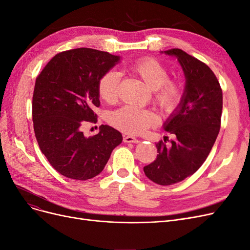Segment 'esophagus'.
<instances>
[{
  "label": "esophagus",
  "instance_id": "1",
  "mask_svg": "<svg viewBox=\"0 0 250 250\" xmlns=\"http://www.w3.org/2000/svg\"><path fill=\"white\" fill-rule=\"evenodd\" d=\"M124 142H125V143H139L140 141L133 136H125L124 138Z\"/></svg>",
  "mask_w": 250,
  "mask_h": 250
}]
</instances>
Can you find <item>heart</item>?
Segmentation results:
<instances>
[{
    "label": "heart",
    "mask_w": 250,
    "mask_h": 250,
    "mask_svg": "<svg viewBox=\"0 0 250 250\" xmlns=\"http://www.w3.org/2000/svg\"><path fill=\"white\" fill-rule=\"evenodd\" d=\"M131 70L149 89L153 90V100L166 112H172L182 100V86L178 81L168 80V70L153 59H143L131 66ZM119 76L109 71L98 83V94L102 100L113 102L118 94ZM109 123L126 134L137 135L156 124V116L149 110L125 106L109 115Z\"/></svg>",
    "instance_id": "obj_1"
}]
</instances>
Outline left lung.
I'll return each mask as SVG.
<instances>
[{
    "label": "left lung",
    "mask_w": 250,
    "mask_h": 250,
    "mask_svg": "<svg viewBox=\"0 0 250 250\" xmlns=\"http://www.w3.org/2000/svg\"><path fill=\"white\" fill-rule=\"evenodd\" d=\"M162 53L177 59L186 86L180 104L163 125L174 140L168 147L163 141L156 143L159 154L143 170L154 183L171 186L197 172L206 161L220 130L223 91L204 62L178 48Z\"/></svg>",
    "instance_id": "8db88e82"
}]
</instances>
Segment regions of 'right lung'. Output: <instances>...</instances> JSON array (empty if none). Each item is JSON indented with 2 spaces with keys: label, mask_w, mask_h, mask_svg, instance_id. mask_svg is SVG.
I'll list each match as a JSON object with an SVG mask.
<instances>
[{
  "label": "right lung",
  "mask_w": 250,
  "mask_h": 250,
  "mask_svg": "<svg viewBox=\"0 0 250 250\" xmlns=\"http://www.w3.org/2000/svg\"><path fill=\"white\" fill-rule=\"evenodd\" d=\"M119 55L91 48L58 53L37 77L33 95V123L42 153L60 174L75 180L96 177L111 152L123 142L112 126L85 137L84 122L96 123L100 106L98 83L120 62Z\"/></svg>",
  "instance_id": "1"
}]
</instances>
